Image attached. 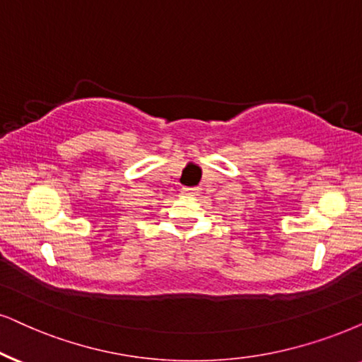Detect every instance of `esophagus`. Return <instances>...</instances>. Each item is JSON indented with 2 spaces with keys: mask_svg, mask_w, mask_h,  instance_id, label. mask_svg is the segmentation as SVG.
I'll use <instances>...</instances> for the list:
<instances>
[{
  "mask_svg": "<svg viewBox=\"0 0 362 362\" xmlns=\"http://www.w3.org/2000/svg\"><path fill=\"white\" fill-rule=\"evenodd\" d=\"M199 194H200V187H184V189H182V195L195 197Z\"/></svg>",
  "mask_w": 362,
  "mask_h": 362,
  "instance_id": "34e87169",
  "label": "esophagus"
}]
</instances>
